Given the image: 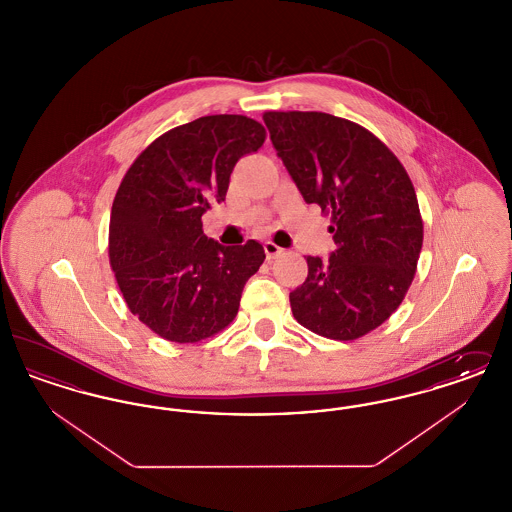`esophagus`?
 <instances>
[{"mask_svg":"<svg viewBox=\"0 0 512 512\" xmlns=\"http://www.w3.org/2000/svg\"><path fill=\"white\" fill-rule=\"evenodd\" d=\"M282 251H284L282 247H278V245L272 244V242H265V253H267V259H274V257H278Z\"/></svg>","mask_w":512,"mask_h":512,"instance_id":"34e87169","label":"esophagus"}]
</instances>
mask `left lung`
<instances>
[{
    "label": "left lung",
    "mask_w": 512,
    "mask_h": 512,
    "mask_svg": "<svg viewBox=\"0 0 512 512\" xmlns=\"http://www.w3.org/2000/svg\"><path fill=\"white\" fill-rule=\"evenodd\" d=\"M272 146L307 203L332 215L336 249L307 255L290 293L295 320L330 340L363 338L395 313L413 282L424 226L413 182L384 142L318 111H268Z\"/></svg>",
    "instance_id": "obj_1"
}]
</instances>
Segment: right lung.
<instances>
[{
	"label": "right lung",
	"mask_w": 512,
	"mask_h": 512,
	"mask_svg": "<svg viewBox=\"0 0 512 512\" xmlns=\"http://www.w3.org/2000/svg\"><path fill=\"white\" fill-rule=\"evenodd\" d=\"M265 126L209 115L176 126L136 157L115 195L109 261L134 317L176 343L207 340L236 315L265 261L255 240L220 245L201 215L224 201L236 163L263 146Z\"/></svg>",
	"instance_id": "add662e5"
}]
</instances>
